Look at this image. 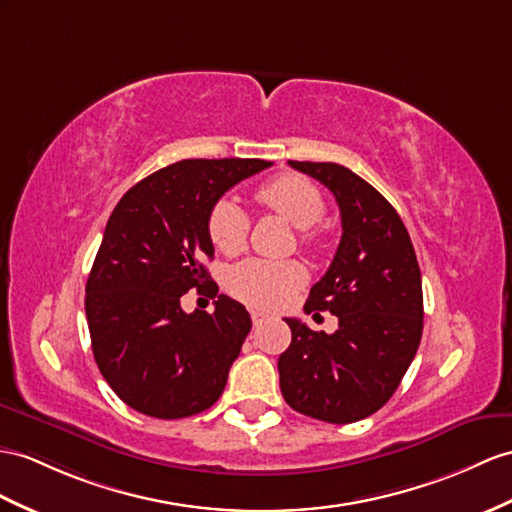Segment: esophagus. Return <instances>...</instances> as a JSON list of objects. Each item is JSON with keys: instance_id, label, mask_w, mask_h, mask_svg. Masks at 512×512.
Masks as SVG:
<instances>
[{"instance_id": "esophagus-1", "label": "esophagus", "mask_w": 512, "mask_h": 512, "mask_svg": "<svg viewBox=\"0 0 512 512\" xmlns=\"http://www.w3.org/2000/svg\"><path fill=\"white\" fill-rule=\"evenodd\" d=\"M267 319V313H263V310H252V321H254V326H260V323H263Z\"/></svg>"}]
</instances>
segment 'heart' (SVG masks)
I'll list each match as a JSON object with an SVG mask.
<instances>
[{
	"label": "heart",
	"instance_id": "1",
	"mask_svg": "<svg viewBox=\"0 0 512 512\" xmlns=\"http://www.w3.org/2000/svg\"><path fill=\"white\" fill-rule=\"evenodd\" d=\"M256 199L273 213L282 215L299 228V243L304 247L317 245L315 223L323 217V195L308 178L297 173H282L260 184ZM208 236L223 254L241 252L249 234V217L245 210L223 197L213 204L208 213ZM306 280V271L293 260H263L252 258L236 265L228 276V289L241 302L258 308H276L284 304Z\"/></svg>",
	"mask_w": 512,
	"mask_h": 512
}]
</instances>
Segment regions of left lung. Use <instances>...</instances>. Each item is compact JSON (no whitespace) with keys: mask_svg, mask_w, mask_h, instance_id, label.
<instances>
[{"mask_svg":"<svg viewBox=\"0 0 512 512\" xmlns=\"http://www.w3.org/2000/svg\"><path fill=\"white\" fill-rule=\"evenodd\" d=\"M289 165L332 191L343 234L304 306L330 310L339 330L284 319L293 336L278 360L282 397L306 417L360 421L391 400L417 354L423 293L415 247L395 208L354 171L336 162Z\"/></svg>","mask_w":512,"mask_h":512,"instance_id":"8db88e82","label":"left lung"}]
</instances>
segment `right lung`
Returning <instances> with one entry per match:
<instances>
[{
    "label": "right lung",
    "instance_id": "1",
    "mask_svg": "<svg viewBox=\"0 0 512 512\" xmlns=\"http://www.w3.org/2000/svg\"><path fill=\"white\" fill-rule=\"evenodd\" d=\"M271 167L260 158L180 160L119 199L86 280V321L102 376L123 402L156 419L213 406L252 328L243 304L186 315L180 297L217 295L208 213L234 184Z\"/></svg>",
    "mask_w": 512,
    "mask_h": 512
}]
</instances>
